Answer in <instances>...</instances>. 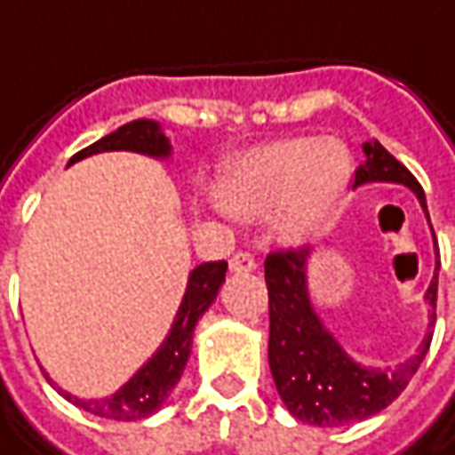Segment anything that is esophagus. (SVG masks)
Here are the masks:
<instances>
[{
	"instance_id": "esophagus-1",
	"label": "esophagus",
	"mask_w": 455,
	"mask_h": 455,
	"mask_svg": "<svg viewBox=\"0 0 455 455\" xmlns=\"http://www.w3.org/2000/svg\"><path fill=\"white\" fill-rule=\"evenodd\" d=\"M228 270L231 273H253L256 270V260L248 256V253H236V256L231 258V263H228Z\"/></svg>"
}]
</instances>
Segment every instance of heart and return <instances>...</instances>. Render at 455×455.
<instances>
[{
    "instance_id": "obj_1",
    "label": "heart",
    "mask_w": 455,
    "mask_h": 455,
    "mask_svg": "<svg viewBox=\"0 0 455 455\" xmlns=\"http://www.w3.org/2000/svg\"><path fill=\"white\" fill-rule=\"evenodd\" d=\"M351 180L339 139H287L248 150L221 172L219 202L241 219H270L277 243L299 248L324 234Z\"/></svg>"
}]
</instances>
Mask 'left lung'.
Returning <instances> with one entry per match:
<instances>
[{"label":"left lung","mask_w":455,"mask_h":455,"mask_svg":"<svg viewBox=\"0 0 455 455\" xmlns=\"http://www.w3.org/2000/svg\"><path fill=\"white\" fill-rule=\"evenodd\" d=\"M365 163L355 170V185L365 182H395L404 185L419 199V207L429 221L424 189L410 170L395 160L378 140L363 143ZM431 228V221H429ZM434 236V228H431ZM436 267L427 290L429 331L411 355L395 368H371L348 355L316 315L309 295V260L312 248L270 253L266 260L267 299H270V341L267 361L275 380L277 395L295 419L315 427H343L363 421L382 411L400 397L411 375L429 351L431 329L436 322V290H439V246L434 236Z\"/></svg>","instance_id":"left-lung-1"}]
</instances>
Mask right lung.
<instances>
[{
  "mask_svg": "<svg viewBox=\"0 0 455 455\" xmlns=\"http://www.w3.org/2000/svg\"><path fill=\"white\" fill-rule=\"evenodd\" d=\"M109 150H131V153H140V156H150V158L158 160H168L172 156L170 139L163 133L158 121L136 119L119 126L109 136H104L80 153H75L68 165L90 158V156H97V153H109ZM227 260H219V263H202L189 273L185 295H182V302L175 312L168 336L163 339L158 351L153 353L148 361L143 363L114 395L83 400L73 392L58 387L48 372H45V380L51 382L65 400L73 402L75 407L97 414V417H104V419L139 421L156 414L182 378L189 351H192L195 326L212 307V302L217 299L219 287L224 285V277H227Z\"/></svg>",
  "mask_w": 455,
  "mask_h": 455,
  "instance_id": "right-lung-1",
  "label": "right lung"
}]
</instances>
